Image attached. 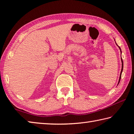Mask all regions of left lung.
<instances>
[{
    "label": "left lung",
    "mask_w": 134,
    "mask_h": 134,
    "mask_svg": "<svg viewBox=\"0 0 134 134\" xmlns=\"http://www.w3.org/2000/svg\"><path fill=\"white\" fill-rule=\"evenodd\" d=\"M119 48L120 49V50H121V48L119 47ZM122 53V52H121ZM121 61H122V70H121V74H120V77H119V82H118V84L119 83V81L120 80H121V74H122V70H123V61H122V59L121 58Z\"/></svg>",
    "instance_id": "1"
}]
</instances>
